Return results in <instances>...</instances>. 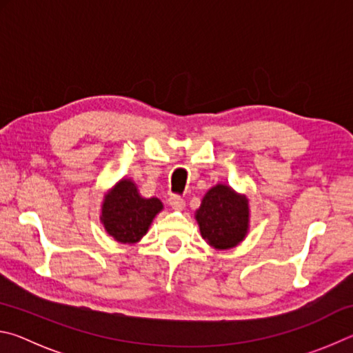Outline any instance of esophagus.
I'll use <instances>...</instances> for the list:
<instances>
[{
	"label": "esophagus",
	"mask_w": 353,
	"mask_h": 353,
	"mask_svg": "<svg viewBox=\"0 0 353 353\" xmlns=\"http://www.w3.org/2000/svg\"><path fill=\"white\" fill-rule=\"evenodd\" d=\"M168 202H170V207L172 208V210L181 212L185 208V201L182 198H179V196H171Z\"/></svg>",
	"instance_id": "1"
}]
</instances>
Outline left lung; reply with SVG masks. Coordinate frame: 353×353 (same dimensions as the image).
<instances>
[{"label": "left lung", "instance_id": "obj_1", "mask_svg": "<svg viewBox=\"0 0 353 353\" xmlns=\"http://www.w3.org/2000/svg\"><path fill=\"white\" fill-rule=\"evenodd\" d=\"M194 219L208 246L216 250L234 249L249 234L248 196L238 193L229 185L216 183L204 194Z\"/></svg>", "mask_w": 353, "mask_h": 353}]
</instances>
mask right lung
Here are the masks:
<instances>
[{
    "label": "right lung",
    "mask_w": 353,
    "mask_h": 353,
    "mask_svg": "<svg viewBox=\"0 0 353 353\" xmlns=\"http://www.w3.org/2000/svg\"><path fill=\"white\" fill-rule=\"evenodd\" d=\"M162 210V201L143 198L132 179L123 177L105 191L99 219L113 240L135 244L148 234L154 218Z\"/></svg>",
    "instance_id": "obj_1"
}]
</instances>
